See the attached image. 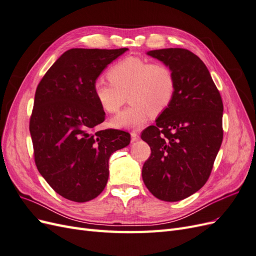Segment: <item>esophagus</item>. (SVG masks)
Masks as SVG:
<instances>
[{"label":"esophagus","instance_id":"esophagus-1","mask_svg":"<svg viewBox=\"0 0 256 256\" xmlns=\"http://www.w3.org/2000/svg\"><path fill=\"white\" fill-rule=\"evenodd\" d=\"M138 138H140V136H138V134L136 132V131H132V132H131V141L136 142V141L138 140Z\"/></svg>","mask_w":256,"mask_h":256}]
</instances>
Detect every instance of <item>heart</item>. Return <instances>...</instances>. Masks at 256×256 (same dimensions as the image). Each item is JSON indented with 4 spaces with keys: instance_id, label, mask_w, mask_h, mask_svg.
Returning a JSON list of instances; mask_svg holds the SVG:
<instances>
[{
    "instance_id": "b5f03b06",
    "label": "heart",
    "mask_w": 256,
    "mask_h": 256,
    "mask_svg": "<svg viewBox=\"0 0 256 256\" xmlns=\"http://www.w3.org/2000/svg\"><path fill=\"white\" fill-rule=\"evenodd\" d=\"M108 79H98L92 92L102 109L116 113L128 96L130 106L111 120L114 128H138L148 120L152 113L164 112L176 90V80L171 67L152 63L138 56H127L114 64L108 72Z\"/></svg>"
}]
</instances>
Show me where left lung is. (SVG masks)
<instances>
[{"mask_svg": "<svg viewBox=\"0 0 256 256\" xmlns=\"http://www.w3.org/2000/svg\"><path fill=\"white\" fill-rule=\"evenodd\" d=\"M147 54L171 67L176 90L156 125L142 132L152 150L142 177L154 196L177 202L198 191L210 176L223 140V104L206 65L194 53L168 48Z\"/></svg>", "mask_w": 256, "mask_h": 256, "instance_id": "left-lung-1", "label": "left lung"}]
</instances>
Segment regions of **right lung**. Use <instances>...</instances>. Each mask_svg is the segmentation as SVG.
Masks as SVG:
<instances>
[{
	"mask_svg": "<svg viewBox=\"0 0 256 256\" xmlns=\"http://www.w3.org/2000/svg\"><path fill=\"white\" fill-rule=\"evenodd\" d=\"M127 50H68L36 88L30 118L35 164L50 187L72 202H88L104 191L110 156L130 143L126 131L95 130L106 113L92 92L99 74Z\"/></svg>",
	"mask_w": 256,
	"mask_h": 256,
	"instance_id": "obj_1",
	"label": "right lung"
}]
</instances>
